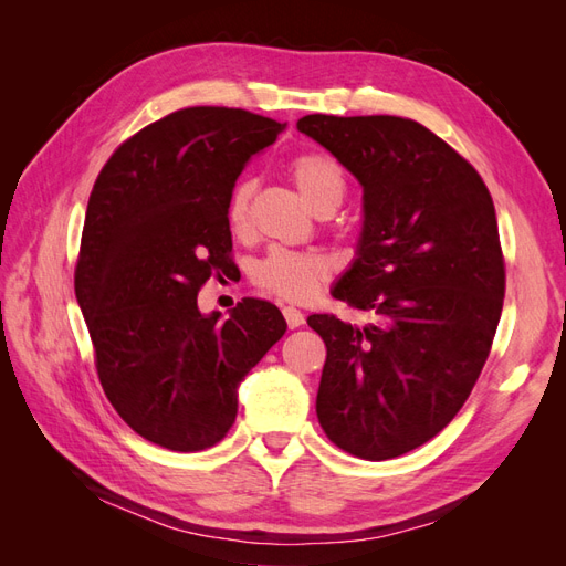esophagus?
<instances>
[{"label": "esophagus", "mask_w": 566, "mask_h": 566, "mask_svg": "<svg viewBox=\"0 0 566 566\" xmlns=\"http://www.w3.org/2000/svg\"><path fill=\"white\" fill-rule=\"evenodd\" d=\"M283 316H285V323L290 331L300 328V325H304V314L300 310H295V306H283Z\"/></svg>", "instance_id": "esophagus-1"}]
</instances>
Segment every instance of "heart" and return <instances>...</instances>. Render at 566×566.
<instances>
[{
  "mask_svg": "<svg viewBox=\"0 0 566 566\" xmlns=\"http://www.w3.org/2000/svg\"><path fill=\"white\" fill-rule=\"evenodd\" d=\"M287 172L302 198L318 214H331L347 196V177L342 165L328 153L306 150L287 163ZM254 181L241 179L227 200V224L231 233H243L250 221ZM333 262L321 252L273 248L250 271L254 287L287 302L312 300L331 279Z\"/></svg>",
  "mask_w": 566,
  "mask_h": 566,
  "instance_id": "obj_1",
  "label": "heart"
}]
</instances>
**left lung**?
Segmentation results:
<instances>
[{
	"mask_svg": "<svg viewBox=\"0 0 566 566\" xmlns=\"http://www.w3.org/2000/svg\"><path fill=\"white\" fill-rule=\"evenodd\" d=\"M364 186L358 256L333 295L373 321L312 314L325 342L316 416L335 447L389 460L447 427L482 373L505 297L499 221L455 148L397 115H306Z\"/></svg>",
	"mask_w": 566,
	"mask_h": 566,
	"instance_id": "8db88e82",
	"label": "left lung"
}]
</instances>
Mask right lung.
<instances>
[{
  "label": "right lung",
  "mask_w": 566,
  "mask_h": 566,
  "mask_svg": "<svg viewBox=\"0 0 566 566\" xmlns=\"http://www.w3.org/2000/svg\"><path fill=\"white\" fill-rule=\"evenodd\" d=\"M285 123L243 108L169 113L119 144L84 217L75 295L108 401L132 430L193 453L227 437L235 389L285 333L276 304L245 297L227 321L198 312L233 264L227 200Z\"/></svg>",
  "instance_id": "add662e5"
}]
</instances>
